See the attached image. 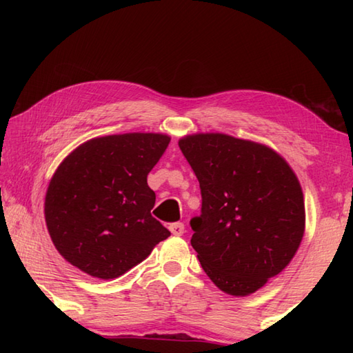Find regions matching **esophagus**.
Instances as JSON below:
<instances>
[{
	"label": "esophagus",
	"mask_w": 353,
	"mask_h": 353,
	"mask_svg": "<svg viewBox=\"0 0 353 353\" xmlns=\"http://www.w3.org/2000/svg\"><path fill=\"white\" fill-rule=\"evenodd\" d=\"M170 230H171L172 235L181 236V235H183V232H185V224L181 223V221L172 223V224H170Z\"/></svg>",
	"instance_id": "esophagus-1"
}]
</instances>
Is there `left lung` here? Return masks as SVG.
<instances>
[{"instance_id": "obj_1", "label": "left lung", "mask_w": 353, "mask_h": 353, "mask_svg": "<svg viewBox=\"0 0 353 353\" xmlns=\"http://www.w3.org/2000/svg\"><path fill=\"white\" fill-rule=\"evenodd\" d=\"M196 172L201 214L191 219V245L216 287L252 294L290 264L305 232L303 192L274 150L224 133L179 141Z\"/></svg>"}]
</instances>
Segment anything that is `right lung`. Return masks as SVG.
Here are the masks:
<instances>
[{"label":"right lung","instance_id":"1","mask_svg":"<svg viewBox=\"0 0 353 353\" xmlns=\"http://www.w3.org/2000/svg\"><path fill=\"white\" fill-rule=\"evenodd\" d=\"M170 144L162 133L94 138L59 165L45 196V223L57 252L81 272L115 279L171 234L152 216L147 176Z\"/></svg>","mask_w":353,"mask_h":353}]
</instances>
